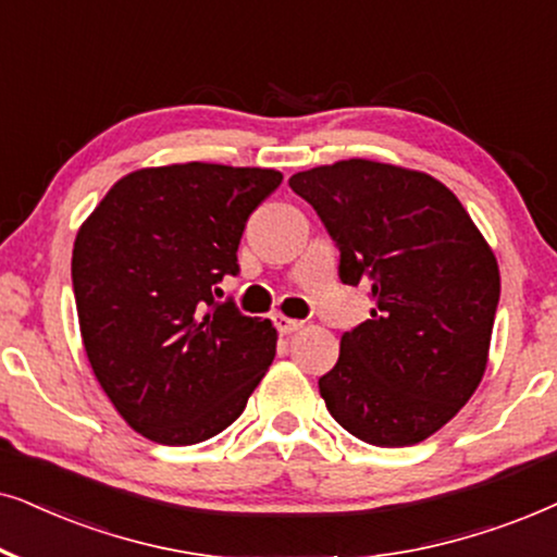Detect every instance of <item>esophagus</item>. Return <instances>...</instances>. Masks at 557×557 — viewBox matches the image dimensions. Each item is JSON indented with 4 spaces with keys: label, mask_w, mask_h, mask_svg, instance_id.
Segmentation results:
<instances>
[{
    "label": "esophagus",
    "mask_w": 557,
    "mask_h": 557,
    "mask_svg": "<svg viewBox=\"0 0 557 557\" xmlns=\"http://www.w3.org/2000/svg\"><path fill=\"white\" fill-rule=\"evenodd\" d=\"M274 325H277V331L283 333V336H290V333L302 329V321H295V318H287V315H277L274 318Z\"/></svg>",
    "instance_id": "34e87169"
}]
</instances>
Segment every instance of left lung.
Here are the masks:
<instances>
[{
  "mask_svg": "<svg viewBox=\"0 0 557 557\" xmlns=\"http://www.w3.org/2000/svg\"><path fill=\"white\" fill-rule=\"evenodd\" d=\"M341 249L338 277L372 290V318L341 336L318 380L359 441L430 438L476 392L499 302V264L461 201L420 170L351 158L290 177Z\"/></svg>",
  "mask_w": 557,
  "mask_h": 557,
  "instance_id": "1",
  "label": "left lung"
}]
</instances>
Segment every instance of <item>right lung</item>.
Segmentation results:
<instances>
[{"label": "right lung", "mask_w": 557, "mask_h": 557, "mask_svg": "<svg viewBox=\"0 0 557 557\" xmlns=\"http://www.w3.org/2000/svg\"><path fill=\"white\" fill-rule=\"evenodd\" d=\"M270 168H143L111 185L76 234L73 293L88 364L139 435L193 446L226 430L274 359L277 331L216 302Z\"/></svg>", "instance_id": "right-lung-1"}]
</instances>
